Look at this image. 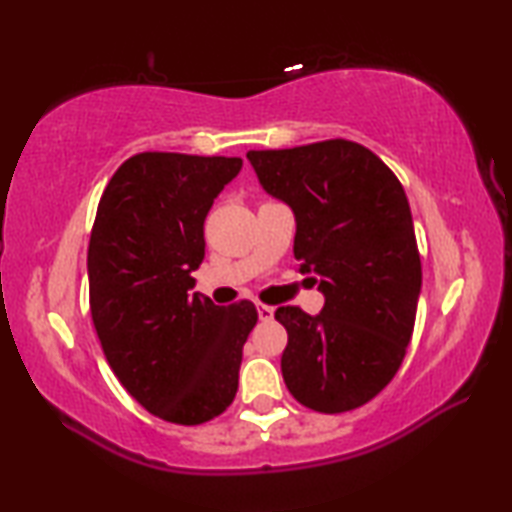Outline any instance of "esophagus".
Instances as JSON below:
<instances>
[{
  "label": "esophagus",
  "mask_w": 512,
  "mask_h": 512,
  "mask_svg": "<svg viewBox=\"0 0 512 512\" xmlns=\"http://www.w3.org/2000/svg\"><path fill=\"white\" fill-rule=\"evenodd\" d=\"M257 316H259V320H271L273 318V307L257 305Z\"/></svg>",
  "instance_id": "esophagus-1"
}]
</instances>
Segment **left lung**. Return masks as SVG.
Listing matches in <instances>:
<instances>
[{
	"label": "left lung",
	"mask_w": 512,
	"mask_h": 512,
	"mask_svg": "<svg viewBox=\"0 0 512 512\" xmlns=\"http://www.w3.org/2000/svg\"><path fill=\"white\" fill-rule=\"evenodd\" d=\"M246 158L264 192L291 207L293 255L325 296L316 316L275 311L289 334L284 384L307 409H357L395 377L413 334L422 266L404 189L375 153L348 140Z\"/></svg>",
	"instance_id": "left-lung-1"
}]
</instances>
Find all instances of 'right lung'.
<instances>
[{
  "mask_svg": "<svg viewBox=\"0 0 512 512\" xmlns=\"http://www.w3.org/2000/svg\"><path fill=\"white\" fill-rule=\"evenodd\" d=\"M241 158L137 153L110 178L88 248L90 311L103 354L146 411L203 424L232 404L253 302L192 293L203 223Z\"/></svg>",
  "mask_w": 512,
  "mask_h": 512,
  "instance_id": "add662e5",
  "label": "right lung"
}]
</instances>
